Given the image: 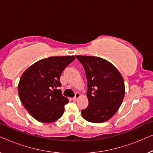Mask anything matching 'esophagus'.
I'll use <instances>...</instances> for the list:
<instances>
[{
	"mask_svg": "<svg viewBox=\"0 0 153 153\" xmlns=\"http://www.w3.org/2000/svg\"><path fill=\"white\" fill-rule=\"evenodd\" d=\"M80 96H81L80 93H76V94H75V96H74V97L72 98V100H76L77 99V98H79V97H80Z\"/></svg>",
	"mask_w": 153,
	"mask_h": 153,
	"instance_id": "1",
	"label": "esophagus"
}]
</instances>
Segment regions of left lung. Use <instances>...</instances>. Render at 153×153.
Listing matches in <instances>:
<instances>
[{
	"mask_svg": "<svg viewBox=\"0 0 153 153\" xmlns=\"http://www.w3.org/2000/svg\"><path fill=\"white\" fill-rule=\"evenodd\" d=\"M84 68L88 81V106L81 110L88 122L107 121L117 112L125 93L124 80L116 67L102 58L76 56Z\"/></svg>",
	"mask_w": 153,
	"mask_h": 153,
	"instance_id": "left-lung-1",
	"label": "left lung"
}]
</instances>
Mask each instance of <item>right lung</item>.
Wrapping results in <instances>:
<instances>
[{
  "mask_svg": "<svg viewBox=\"0 0 153 153\" xmlns=\"http://www.w3.org/2000/svg\"><path fill=\"white\" fill-rule=\"evenodd\" d=\"M74 56H53L40 60L23 73L18 85L23 105L35 119L52 123L63 114L69 100L62 95L60 77Z\"/></svg>",
  "mask_w": 153,
  "mask_h": 153,
  "instance_id": "1",
  "label": "right lung"
}]
</instances>
